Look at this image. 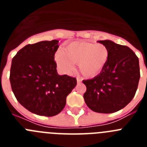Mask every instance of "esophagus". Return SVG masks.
Returning a JSON list of instances; mask_svg holds the SVG:
<instances>
[{"label": "esophagus", "instance_id": "1", "mask_svg": "<svg viewBox=\"0 0 147 147\" xmlns=\"http://www.w3.org/2000/svg\"><path fill=\"white\" fill-rule=\"evenodd\" d=\"M76 81H77L78 83H80L82 82V80L81 79H80V78H77V79H76Z\"/></svg>", "mask_w": 147, "mask_h": 147}]
</instances>
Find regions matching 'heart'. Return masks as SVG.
Here are the masks:
<instances>
[{"instance_id": "b5f03b06", "label": "heart", "mask_w": 147, "mask_h": 147, "mask_svg": "<svg viewBox=\"0 0 147 147\" xmlns=\"http://www.w3.org/2000/svg\"><path fill=\"white\" fill-rule=\"evenodd\" d=\"M110 58V51L104 44L75 41L66 46L64 53L58 51L55 60L61 71L70 74L78 63L84 76L95 77L99 75L107 65Z\"/></svg>"}]
</instances>
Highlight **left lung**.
<instances>
[{
  "mask_svg": "<svg viewBox=\"0 0 147 147\" xmlns=\"http://www.w3.org/2000/svg\"><path fill=\"white\" fill-rule=\"evenodd\" d=\"M110 51L105 69L91 80H84V99L90 110L113 113L126 107L137 90L140 79L139 60L133 51L110 40H100Z\"/></svg>",
  "mask_w": 147,
  "mask_h": 147,
  "instance_id": "left-lung-1",
  "label": "left lung"
}]
</instances>
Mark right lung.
Here are the masks:
<instances>
[{"label": "right lung", "instance_id": "1", "mask_svg": "<svg viewBox=\"0 0 147 147\" xmlns=\"http://www.w3.org/2000/svg\"><path fill=\"white\" fill-rule=\"evenodd\" d=\"M59 41H41L20 49L11 60L10 83L18 102L39 115L54 116L63 110L76 79L60 76L54 54Z\"/></svg>", "mask_w": 147, "mask_h": 147}]
</instances>
